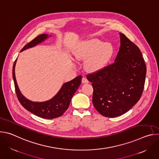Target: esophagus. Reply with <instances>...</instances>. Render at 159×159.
Returning <instances> with one entry per match:
<instances>
[{
  "instance_id": "obj_1",
  "label": "esophagus",
  "mask_w": 159,
  "mask_h": 159,
  "mask_svg": "<svg viewBox=\"0 0 159 159\" xmlns=\"http://www.w3.org/2000/svg\"><path fill=\"white\" fill-rule=\"evenodd\" d=\"M88 82H89V81H88V80L86 78L82 77V83L86 84V83H88Z\"/></svg>"
}]
</instances>
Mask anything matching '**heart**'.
I'll list each match as a JSON object with an SVG mask.
<instances>
[{
	"mask_svg": "<svg viewBox=\"0 0 159 159\" xmlns=\"http://www.w3.org/2000/svg\"><path fill=\"white\" fill-rule=\"evenodd\" d=\"M114 52L113 47L109 43L101 41H89L82 44L75 51V58L85 60V68L90 72H96L106 66Z\"/></svg>",
	"mask_w": 159,
	"mask_h": 159,
	"instance_id": "obj_1",
	"label": "heart"
}]
</instances>
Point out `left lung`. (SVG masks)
I'll return each instance as SVG.
<instances>
[{"label":"left lung","mask_w":159,"mask_h":159,"mask_svg":"<svg viewBox=\"0 0 159 159\" xmlns=\"http://www.w3.org/2000/svg\"><path fill=\"white\" fill-rule=\"evenodd\" d=\"M121 45L115 62L87 75L93 87V102L105 117L123 115L140 99L147 67L139 47L120 33Z\"/></svg>","instance_id":"1"}]
</instances>
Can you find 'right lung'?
Here are the masks:
<instances>
[{
    "label": "right lung",
    "instance_id": "1",
    "mask_svg": "<svg viewBox=\"0 0 159 159\" xmlns=\"http://www.w3.org/2000/svg\"><path fill=\"white\" fill-rule=\"evenodd\" d=\"M48 37L47 34H43L38 36L31 41L22 48L21 51L33 47L37 44L43 41ZM16 60L12 67V77L14 82L15 90L17 99L26 109L32 112L33 114L45 119H53L61 116L68 109L70 103L71 99L76 92V90L81 84L82 76L79 75L73 80L65 83L59 92L52 99L45 102H33L27 99L22 95L18 88L15 77V65Z\"/></svg>",
    "mask_w": 159,
    "mask_h": 159
}]
</instances>
